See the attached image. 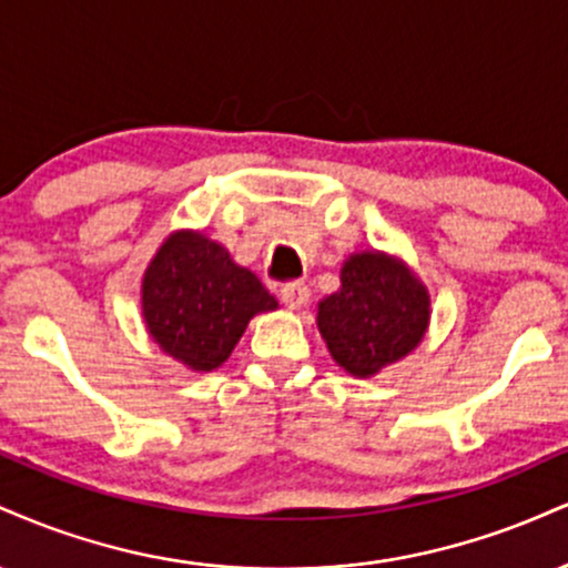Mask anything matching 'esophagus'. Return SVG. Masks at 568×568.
Here are the masks:
<instances>
[{
  "label": "esophagus",
  "mask_w": 568,
  "mask_h": 568,
  "mask_svg": "<svg viewBox=\"0 0 568 568\" xmlns=\"http://www.w3.org/2000/svg\"><path fill=\"white\" fill-rule=\"evenodd\" d=\"M280 298H283V304L288 306V310H302V306L310 302V288H306L304 283H285L283 288H280Z\"/></svg>",
  "instance_id": "esophagus-1"
}]
</instances>
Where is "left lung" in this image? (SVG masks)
<instances>
[{
    "instance_id": "obj_1",
    "label": "left lung",
    "mask_w": 568,
    "mask_h": 568,
    "mask_svg": "<svg viewBox=\"0 0 568 568\" xmlns=\"http://www.w3.org/2000/svg\"><path fill=\"white\" fill-rule=\"evenodd\" d=\"M427 323V288L406 264L379 251L352 253L342 266V288L317 306L331 357L357 379L419 347Z\"/></svg>"
}]
</instances>
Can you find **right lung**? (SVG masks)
<instances>
[{
  "label": "right lung",
  "mask_w": 568,
  "mask_h": 568,
  "mask_svg": "<svg viewBox=\"0 0 568 568\" xmlns=\"http://www.w3.org/2000/svg\"><path fill=\"white\" fill-rule=\"evenodd\" d=\"M141 310L162 352L192 371H213L232 355L251 317L277 310V302L224 245L184 230L146 266Z\"/></svg>",
  "instance_id": "add662e5"
}]
</instances>
